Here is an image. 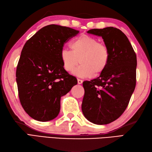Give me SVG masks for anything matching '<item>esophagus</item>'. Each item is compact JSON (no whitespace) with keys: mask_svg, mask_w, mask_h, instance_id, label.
<instances>
[{"mask_svg":"<svg viewBox=\"0 0 152 152\" xmlns=\"http://www.w3.org/2000/svg\"><path fill=\"white\" fill-rule=\"evenodd\" d=\"M82 82H83V80H82L78 79V84H82Z\"/></svg>","mask_w":152,"mask_h":152,"instance_id":"obj_1","label":"esophagus"}]
</instances>
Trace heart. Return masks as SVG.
Segmentation results:
<instances>
[{
    "mask_svg": "<svg viewBox=\"0 0 152 152\" xmlns=\"http://www.w3.org/2000/svg\"><path fill=\"white\" fill-rule=\"evenodd\" d=\"M72 50L63 48L60 57L64 69L72 72L80 61L82 64L73 74L80 78H89L99 75L107 67L110 53L104 44L99 42L96 38L88 34H82L71 44Z\"/></svg>",
    "mask_w": 152,
    "mask_h": 152,
    "instance_id": "obj_1",
    "label": "heart"
}]
</instances>
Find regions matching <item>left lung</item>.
<instances>
[{
  "instance_id": "1",
  "label": "left lung",
  "mask_w": 152,
  "mask_h": 152,
  "mask_svg": "<svg viewBox=\"0 0 152 152\" xmlns=\"http://www.w3.org/2000/svg\"><path fill=\"white\" fill-rule=\"evenodd\" d=\"M88 33L102 38L110 60L98 78L83 82L82 110L90 122L106 125L120 117L127 107L136 86L137 56L127 37L117 28H93Z\"/></svg>"
}]
</instances>
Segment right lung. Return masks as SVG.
<instances>
[{
	"label": "right lung",
	"mask_w": 152,
	"mask_h": 152,
	"mask_svg": "<svg viewBox=\"0 0 152 152\" xmlns=\"http://www.w3.org/2000/svg\"><path fill=\"white\" fill-rule=\"evenodd\" d=\"M79 31L57 25L44 27L25 44L16 70L21 104L35 120L48 121L58 115L61 97L77 84L64 69L60 53Z\"/></svg>",
	"instance_id": "right-lung-1"
}]
</instances>
